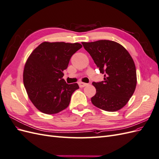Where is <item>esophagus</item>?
I'll return each mask as SVG.
<instances>
[{
  "label": "esophagus",
  "mask_w": 159,
  "mask_h": 159,
  "mask_svg": "<svg viewBox=\"0 0 159 159\" xmlns=\"http://www.w3.org/2000/svg\"><path fill=\"white\" fill-rule=\"evenodd\" d=\"M79 84V86L80 88H84L85 86L88 85V84H85V83H84V82H81V81H80V82L78 83Z\"/></svg>",
  "instance_id": "1"
}]
</instances>
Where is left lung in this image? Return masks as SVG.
Segmentation results:
<instances>
[{"mask_svg":"<svg viewBox=\"0 0 159 159\" xmlns=\"http://www.w3.org/2000/svg\"><path fill=\"white\" fill-rule=\"evenodd\" d=\"M81 44L101 73H105L104 81L92 83L96 93L91 98V102L106 111L121 109L132 97L137 85L132 57L122 45L114 41L102 40Z\"/></svg>","mask_w":159,"mask_h":159,"instance_id":"8db88e82","label":"left lung"}]
</instances>
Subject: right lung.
Segmentation results:
<instances>
[{
  "instance_id": "obj_1",
  "label": "right lung",
  "mask_w": 159,
  "mask_h": 159,
  "mask_svg": "<svg viewBox=\"0 0 159 159\" xmlns=\"http://www.w3.org/2000/svg\"><path fill=\"white\" fill-rule=\"evenodd\" d=\"M80 43L44 42L33 50L26 61L23 82L28 98L40 111L56 114L68 107L78 84H68L63 71Z\"/></svg>"
}]
</instances>
